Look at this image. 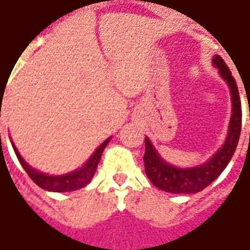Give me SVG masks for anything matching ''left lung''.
Returning a JSON list of instances; mask_svg holds the SVG:
<instances>
[{
	"instance_id": "left-lung-1",
	"label": "left lung",
	"mask_w": 250,
	"mask_h": 250,
	"mask_svg": "<svg viewBox=\"0 0 250 250\" xmlns=\"http://www.w3.org/2000/svg\"><path fill=\"white\" fill-rule=\"evenodd\" d=\"M213 63L218 68L221 78L228 83L231 90V100H232V114H231L229 128H228V135L224 142V146L202 166L193 168H177L161 159V156L154 149L151 142L147 138H145V145H146L145 156H143L145 171L151 184L161 190H166L169 193H196L203 190L218 178L235 153L236 145L241 135V125H242V108H241L239 91L236 87L235 79L231 75V71L224 62V60L220 55H216L213 57Z\"/></svg>"
}]
</instances>
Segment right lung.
<instances>
[{
    "instance_id": "add662e5",
    "label": "right lung",
    "mask_w": 250,
    "mask_h": 250,
    "mask_svg": "<svg viewBox=\"0 0 250 250\" xmlns=\"http://www.w3.org/2000/svg\"><path fill=\"white\" fill-rule=\"evenodd\" d=\"M108 142H110V139L103 142L100 147L93 153V156L87 160V163L83 167L73 171V172L65 174V175H58V177L47 175V174H43V172L32 168L22 159V156L16 150L15 145H12V147H14L15 153H16V157L19 160V163L22 164V167L27 172V175L33 179V182L36 185H39V187L43 188L45 190H51V192H71V190H76V189L86 187L90 182L94 172H96L97 164L100 161L101 154H103V151L105 149V146L108 145Z\"/></svg>"
}]
</instances>
